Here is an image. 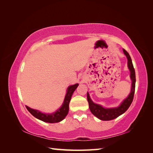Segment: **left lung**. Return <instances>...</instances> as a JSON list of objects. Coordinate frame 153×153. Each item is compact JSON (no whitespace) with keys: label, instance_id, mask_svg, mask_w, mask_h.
I'll return each instance as SVG.
<instances>
[{"label":"left lung","instance_id":"8db88e82","mask_svg":"<svg viewBox=\"0 0 153 153\" xmlns=\"http://www.w3.org/2000/svg\"><path fill=\"white\" fill-rule=\"evenodd\" d=\"M123 52L128 59V67L129 69V71H130V78L132 81L131 92L127 98L123 101L118 107L105 108H103L102 106L94 103L93 101L91 100L89 94L87 92V98L88 103H89V109L91 110V112H92V114L95 115L96 117H98L100 120H102V121H110V120L117 118L119 115L124 114L128 109L129 106L131 105L133 100L134 94H135L136 82L135 71V69L133 68L130 55H129V53L124 49H123Z\"/></svg>","mask_w":153,"mask_h":153}]
</instances>
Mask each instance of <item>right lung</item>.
Here are the masks:
<instances>
[{
    "mask_svg": "<svg viewBox=\"0 0 153 153\" xmlns=\"http://www.w3.org/2000/svg\"><path fill=\"white\" fill-rule=\"evenodd\" d=\"M78 86V84H76L68 87L65 98H64L61 107L59 108L55 112L52 114H44L37 110L30 108L27 106H26V108L34 117L41 120V121L49 123H59L65 118L68 115L69 111V104L70 102L71 96Z\"/></svg>",
    "mask_w": 153,
    "mask_h": 153,
    "instance_id": "obj_1",
    "label": "right lung"
}]
</instances>
